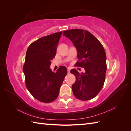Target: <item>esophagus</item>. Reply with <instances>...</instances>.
Listing matches in <instances>:
<instances>
[{
  "label": "esophagus",
  "mask_w": 131,
  "mask_h": 131,
  "mask_svg": "<svg viewBox=\"0 0 131 131\" xmlns=\"http://www.w3.org/2000/svg\"><path fill=\"white\" fill-rule=\"evenodd\" d=\"M67 71H68V73L69 74V73H70V68H68L67 69Z\"/></svg>",
  "instance_id": "34e87169"
}]
</instances>
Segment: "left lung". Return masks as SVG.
I'll use <instances>...</instances> for the list:
<instances>
[{
  "mask_svg": "<svg viewBox=\"0 0 131 131\" xmlns=\"http://www.w3.org/2000/svg\"><path fill=\"white\" fill-rule=\"evenodd\" d=\"M63 35L69 38L76 47L79 59L77 66L85 70L81 74L75 69L71 70L76 78L72 87L73 94L80 100H90L97 96L104 84L106 56L104 47L88 30L70 29L63 31Z\"/></svg>",
  "mask_w": 131,
  "mask_h": 131,
  "instance_id": "obj_1",
  "label": "left lung"
}]
</instances>
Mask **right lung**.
Masks as SVG:
<instances>
[{
  "label": "right lung",
  "instance_id": "1",
  "mask_svg": "<svg viewBox=\"0 0 131 131\" xmlns=\"http://www.w3.org/2000/svg\"><path fill=\"white\" fill-rule=\"evenodd\" d=\"M62 31L42 37L28 48L23 71L27 88L37 100L50 103L57 98L66 75V67L61 66L56 73L50 66L56 53Z\"/></svg>",
  "mask_w": 131,
  "mask_h": 131
}]
</instances>
